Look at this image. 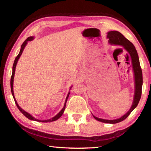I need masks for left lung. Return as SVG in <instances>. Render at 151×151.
<instances>
[{"instance_id": "1", "label": "left lung", "mask_w": 151, "mask_h": 151, "mask_svg": "<svg viewBox=\"0 0 151 151\" xmlns=\"http://www.w3.org/2000/svg\"><path fill=\"white\" fill-rule=\"evenodd\" d=\"M107 38L109 39V42L111 45H120L124 48L128 52H129V57H131L132 60V66L133 68L134 74V81H135V91H134V100L132 103L131 108L124 115L122 116L121 118L115 120H105L97 118L94 116V118L99 121L105 122V123H111L115 124L117 122H120L124 121L127 119L128 116L131 114V112L136 108L139 104V102L141 97L142 94V73L141 67L140 65L139 58L138 56L137 51L135 48L133 44L129 41V40L126 39L121 32L118 31H110L107 34Z\"/></svg>"}]
</instances>
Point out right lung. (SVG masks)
Wrapping results in <instances>:
<instances>
[{
  "label": "right lung",
  "mask_w": 151,
  "mask_h": 151,
  "mask_svg": "<svg viewBox=\"0 0 151 151\" xmlns=\"http://www.w3.org/2000/svg\"><path fill=\"white\" fill-rule=\"evenodd\" d=\"M33 39H34V37H28L27 39L24 40V42L22 43V45H21V48H20V52L19 53V55H17V57H16V58H15L14 60V64H13V66H12V76H11V93H12V96H13V98H14V102H15V104H16V105L17 106L18 109H19V111L22 112V114H24V115L27 117L28 119H29L30 120H32V121H38V122H52V121H57V119H58L60 118V117L62 116V114H63L64 112V111H65V106H66V101H67V99H68V96H69V94L70 93H68V94H67V96H66V100H65V104H64V107L63 108V109L61 110V111H60L59 113H58L57 115H56L55 116L53 117V118H52L51 119H48V120H45V121H42V120H39V119H36L35 118H34L32 116L30 115V114L29 113H28L27 112L24 111L23 109H22L19 106V104H18L17 102L16 101V99H15V97H14V92H13V81H14V73H15V68H16V66H17V62L18 60H19V58L20 57V55H22V51H23L24 48L25 47V46L27 45V42L28 41H30V40H33Z\"/></svg>",
  "instance_id": "add662e5"
}]
</instances>
